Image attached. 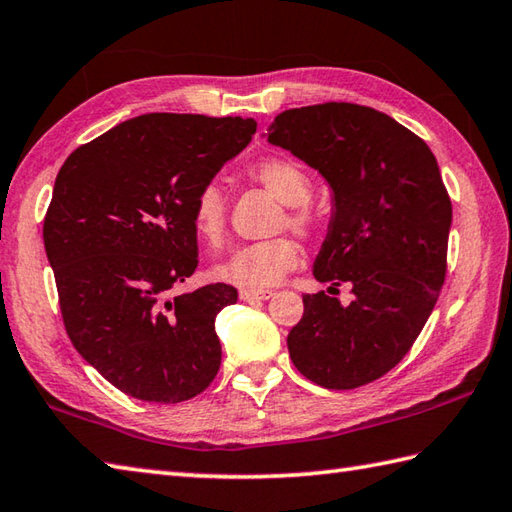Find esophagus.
<instances>
[{
	"instance_id": "obj_1",
	"label": "esophagus",
	"mask_w": 512,
	"mask_h": 512,
	"mask_svg": "<svg viewBox=\"0 0 512 512\" xmlns=\"http://www.w3.org/2000/svg\"><path fill=\"white\" fill-rule=\"evenodd\" d=\"M238 296H241L243 302L269 300L271 296H274V291H269V289H241V291H238Z\"/></svg>"
}]
</instances>
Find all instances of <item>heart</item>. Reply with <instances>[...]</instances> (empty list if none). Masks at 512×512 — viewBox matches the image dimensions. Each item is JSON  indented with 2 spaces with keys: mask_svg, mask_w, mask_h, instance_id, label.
I'll return each instance as SVG.
<instances>
[{
  "mask_svg": "<svg viewBox=\"0 0 512 512\" xmlns=\"http://www.w3.org/2000/svg\"><path fill=\"white\" fill-rule=\"evenodd\" d=\"M247 176L287 205L280 227H291L300 236H314L318 218L307 205L314 194V181L296 159L267 156L247 168ZM227 194L218 181H205L192 198V225L203 243L221 245L227 227ZM302 263V249L294 236H274L234 249L223 263L214 267V276L245 289L278 285L291 269Z\"/></svg>",
  "mask_w": 512,
  "mask_h": 512,
  "instance_id": "obj_1",
  "label": "heart"
}]
</instances>
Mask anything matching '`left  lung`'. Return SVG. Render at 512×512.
Here are the masks:
<instances>
[{
	"instance_id": "left-lung-1",
	"label": "left lung",
	"mask_w": 512,
	"mask_h": 512,
	"mask_svg": "<svg viewBox=\"0 0 512 512\" xmlns=\"http://www.w3.org/2000/svg\"><path fill=\"white\" fill-rule=\"evenodd\" d=\"M269 143L329 181L336 210L314 265L336 294H305L289 331L291 362L325 389H358L387 375L420 336L446 278L451 196L433 152L389 114L347 101L280 112Z\"/></svg>"
}]
</instances>
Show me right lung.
Listing matches in <instances>:
<instances>
[{
    "label": "right lung",
    "mask_w": 512,
    "mask_h": 512,
    "mask_svg": "<svg viewBox=\"0 0 512 512\" xmlns=\"http://www.w3.org/2000/svg\"><path fill=\"white\" fill-rule=\"evenodd\" d=\"M254 119L152 112L72 152L44 218L70 342L119 391L176 404L221 367L225 283L174 296L198 265L192 198L252 141Z\"/></svg>",
    "instance_id": "right-lung-1"
}]
</instances>
